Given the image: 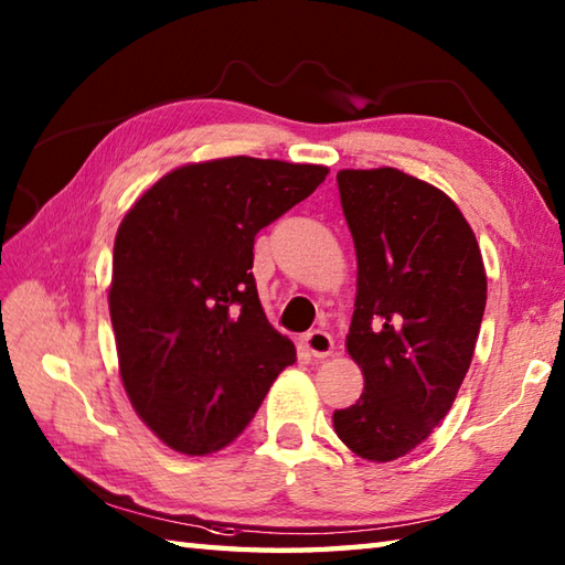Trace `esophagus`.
Segmentation results:
<instances>
[{
    "mask_svg": "<svg viewBox=\"0 0 565 565\" xmlns=\"http://www.w3.org/2000/svg\"><path fill=\"white\" fill-rule=\"evenodd\" d=\"M303 344H306V350L313 354L316 359L330 356L332 350H334V340L330 338V332H326V330H310L303 338Z\"/></svg>",
    "mask_w": 565,
    "mask_h": 565,
    "instance_id": "34e87169",
    "label": "esophagus"
}]
</instances>
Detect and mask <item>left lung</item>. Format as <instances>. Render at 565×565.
<instances>
[{
  "label": "left lung",
  "instance_id": "left-lung-1",
  "mask_svg": "<svg viewBox=\"0 0 565 565\" xmlns=\"http://www.w3.org/2000/svg\"><path fill=\"white\" fill-rule=\"evenodd\" d=\"M356 249L347 352L364 393L334 411L338 437L369 461H393L435 429L471 366L486 310V269L456 203L393 167L340 170Z\"/></svg>",
  "mask_w": 565,
  "mask_h": 565
}]
</instances>
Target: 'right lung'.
Masks as SVG:
<instances>
[{
  "instance_id": "obj_1",
  "label": "right lung",
  "mask_w": 565,
  "mask_h": 565,
  "mask_svg": "<svg viewBox=\"0 0 565 565\" xmlns=\"http://www.w3.org/2000/svg\"><path fill=\"white\" fill-rule=\"evenodd\" d=\"M328 167L225 158L184 164L118 225L109 289L124 388L167 447L223 449L255 417L294 342L264 316L255 235L326 182Z\"/></svg>"
}]
</instances>
